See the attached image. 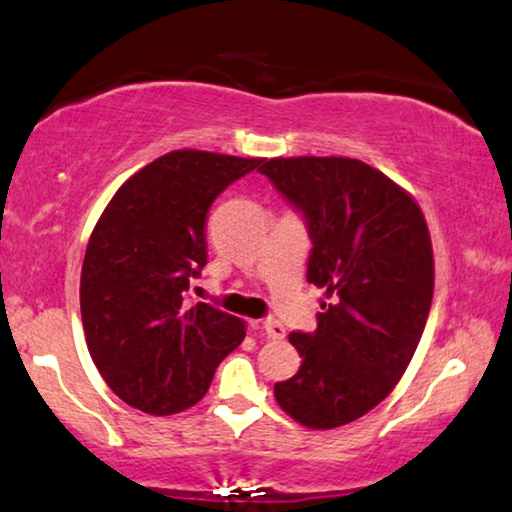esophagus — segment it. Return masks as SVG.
Returning a JSON list of instances; mask_svg holds the SVG:
<instances>
[{"label":"esophagus","instance_id":"1","mask_svg":"<svg viewBox=\"0 0 512 512\" xmlns=\"http://www.w3.org/2000/svg\"><path fill=\"white\" fill-rule=\"evenodd\" d=\"M261 329L267 334V338H283L286 336V327L281 325L277 318H263L261 320Z\"/></svg>","mask_w":512,"mask_h":512}]
</instances>
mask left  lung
<instances>
[{
  "mask_svg": "<svg viewBox=\"0 0 512 512\" xmlns=\"http://www.w3.org/2000/svg\"><path fill=\"white\" fill-rule=\"evenodd\" d=\"M258 171L304 217L306 279L332 297L316 332L288 336L302 366L274 398L306 428L345 426L389 396L426 329L428 224L410 194L350 157H274Z\"/></svg>",
  "mask_w": 512,
  "mask_h": 512,
  "instance_id": "obj_1",
  "label": "left lung"
}]
</instances>
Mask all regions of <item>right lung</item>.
<instances>
[{
  "mask_svg": "<svg viewBox=\"0 0 512 512\" xmlns=\"http://www.w3.org/2000/svg\"><path fill=\"white\" fill-rule=\"evenodd\" d=\"M258 157L174 151L119 187L84 254L80 306L91 359L116 396L155 416L199 403L247 334L217 306L187 304L208 263L206 217Z\"/></svg>",
  "mask_w": 512,
  "mask_h": 512,
  "instance_id": "right-lung-1",
  "label": "right lung"
}]
</instances>
